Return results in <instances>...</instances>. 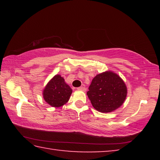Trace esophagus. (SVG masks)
Segmentation results:
<instances>
[{
	"label": "esophagus",
	"instance_id": "obj_1",
	"mask_svg": "<svg viewBox=\"0 0 160 160\" xmlns=\"http://www.w3.org/2000/svg\"><path fill=\"white\" fill-rule=\"evenodd\" d=\"M78 90H80V91H83V92H85L86 91V88L85 87H80V88H78Z\"/></svg>",
	"mask_w": 160,
	"mask_h": 160
}]
</instances>
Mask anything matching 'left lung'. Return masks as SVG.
Instances as JSON below:
<instances>
[{
  "instance_id": "8db88e82",
  "label": "left lung",
  "mask_w": 160,
  "mask_h": 160,
  "mask_svg": "<svg viewBox=\"0 0 160 160\" xmlns=\"http://www.w3.org/2000/svg\"><path fill=\"white\" fill-rule=\"evenodd\" d=\"M87 95L96 110L109 113L123 104L127 96V87L118 74L107 70L93 78Z\"/></svg>"
}]
</instances>
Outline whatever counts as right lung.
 Wrapping results in <instances>:
<instances>
[{
    "mask_svg": "<svg viewBox=\"0 0 160 160\" xmlns=\"http://www.w3.org/2000/svg\"><path fill=\"white\" fill-rule=\"evenodd\" d=\"M72 89L60 75H56L48 81L43 90V98L52 107L63 106L68 102Z\"/></svg>",
    "mask_w": 160,
    "mask_h": 160,
    "instance_id": "add662e5",
    "label": "right lung"
}]
</instances>
